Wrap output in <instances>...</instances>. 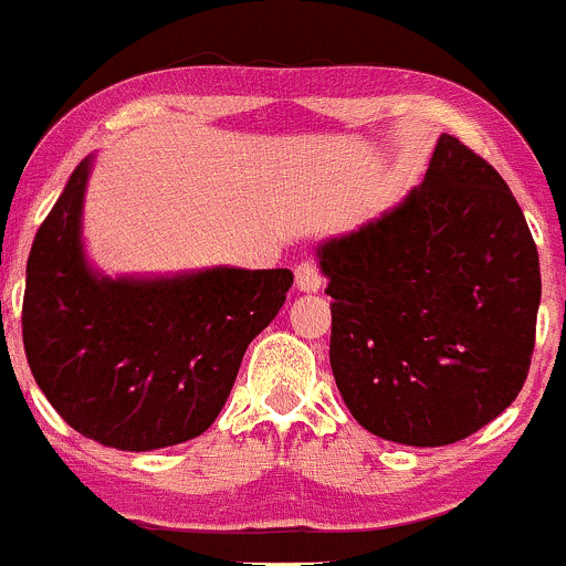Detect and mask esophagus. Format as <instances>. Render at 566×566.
<instances>
[{"label": "esophagus", "mask_w": 566, "mask_h": 566, "mask_svg": "<svg viewBox=\"0 0 566 566\" xmlns=\"http://www.w3.org/2000/svg\"><path fill=\"white\" fill-rule=\"evenodd\" d=\"M295 284H298L303 293H317L323 287V273H319V268L312 260H303V263L295 265Z\"/></svg>", "instance_id": "1"}]
</instances>
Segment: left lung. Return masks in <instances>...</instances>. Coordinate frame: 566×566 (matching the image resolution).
Returning <instances> with one entry per match:
<instances>
[{
  "instance_id": "1",
  "label": "left lung",
  "mask_w": 566,
  "mask_h": 566,
  "mask_svg": "<svg viewBox=\"0 0 566 566\" xmlns=\"http://www.w3.org/2000/svg\"><path fill=\"white\" fill-rule=\"evenodd\" d=\"M331 295V368L353 418L442 448L515 401L543 282L518 200L480 154L442 135L396 208L317 247Z\"/></svg>"
}]
</instances>
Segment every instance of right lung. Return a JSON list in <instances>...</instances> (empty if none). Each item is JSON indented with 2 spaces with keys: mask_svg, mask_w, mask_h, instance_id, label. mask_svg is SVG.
<instances>
[{
  "mask_svg": "<svg viewBox=\"0 0 566 566\" xmlns=\"http://www.w3.org/2000/svg\"><path fill=\"white\" fill-rule=\"evenodd\" d=\"M92 157L70 176L34 235L23 293V349L51 407L116 450L200 437L233 390L249 342L268 328L293 271L206 268L108 279L86 263L81 211Z\"/></svg>",
  "mask_w": 566,
  "mask_h": 566,
  "instance_id": "add662e5",
  "label": "right lung"
}]
</instances>
